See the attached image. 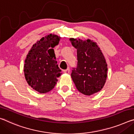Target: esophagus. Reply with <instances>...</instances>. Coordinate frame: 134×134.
Returning a JSON list of instances; mask_svg holds the SVG:
<instances>
[{
    "instance_id": "obj_1",
    "label": "esophagus",
    "mask_w": 134,
    "mask_h": 134,
    "mask_svg": "<svg viewBox=\"0 0 134 134\" xmlns=\"http://www.w3.org/2000/svg\"><path fill=\"white\" fill-rule=\"evenodd\" d=\"M64 73L65 74H69V73H70L69 68H68V69L66 70H64Z\"/></svg>"
}]
</instances>
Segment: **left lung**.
Masks as SVG:
<instances>
[{
	"label": "left lung",
	"mask_w": 134,
	"mask_h": 134,
	"mask_svg": "<svg viewBox=\"0 0 134 134\" xmlns=\"http://www.w3.org/2000/svg\"><path fill=\"white\" fill-rule=\"evenodd\" d=\"M71 44L77 49V66L71 76L76 88L85 95L99 92L107 77V64L96 42L87 39L70 38Z\"/></svg>",
	"instance_id": "obj_1"
}]
</instances>
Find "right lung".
Here are the masks:
<instances>
[{
	"label": "right lung",
	"instance_id": "add662e5",
	"mask_svg": "<svg viewBox=\"0 0 134 134\" xmlns=\"http://www.w3.org/2000/svg\"><path fill=\"white\" fill-rule=\"evenodd\" d=\"M60 36L49 34L33 45L25 59L24 76L29 85L40 94L51 91L62 73L55 60L54 48Z\"/></svg>",
	"mask_w": 134,
	"mask_h": 134
}]
</instances>
